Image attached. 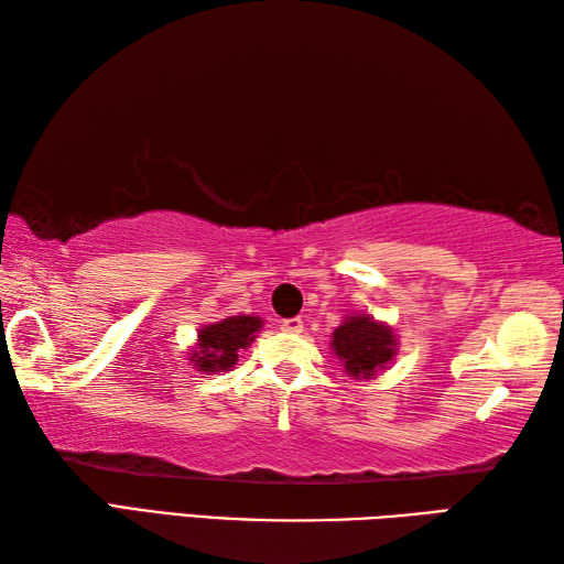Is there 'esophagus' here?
<instances>
[{
  "label": "esophagus",
  "mask_w": 564,
  "mask_h": 564,
  "mask_svg": "<svg viewBox=\"0 0 564 564\" xmlns=\"http://www.w3.org/2000/svg\"><path fill=\"white\" fill-rule=\"evenodd\" d=\"M281 332L285 334H301L303 332V319L301 317H289L281 322Z\"/></svg>",
  "instance_id": "34e87169"
}]
</instances>
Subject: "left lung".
<instances>
[{
    "mask_svg": "<svg viewBox=\"0 0 564 564\" xmlns=\"http://www.w3.org/2000/svg\"><path fill=\"white\" fill-rule=\"evenodd\" d=\"M332 349L351 378H370L392 361L398 339L382 322L368 315H354L334 329Z\"/></svg>",
    "mask_w": 564,
    "mask_h": 564,
    "instance_id": "1",
    "label": "left lung"
}]
</instances>
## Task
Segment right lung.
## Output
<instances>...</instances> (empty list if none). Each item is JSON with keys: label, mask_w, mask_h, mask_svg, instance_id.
<instances>
[{"label": "right lung", "mask_w": 564, "mask_h": 564, "mask_svg": "<svg viewBox=\"0 0 564 564\" xmlns=\"http://www.w3.org/2000/svg\"><path fill=\"white\" fill-rule=\"evenodd\" d=\"M261 329V319L251 315L227 317L215 325H206L198 332V346L191 361L206 373H218L237 364V351L247 349Z\"/></svg>", "instance_id": "right-lung-1"}]
</instances>
